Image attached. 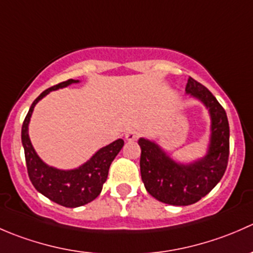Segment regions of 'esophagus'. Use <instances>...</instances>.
I'll list each match as a JSON object with an SVG mask.
<instances>
[{
	"mask_svg": "<svg viewBox=\"0 0 253 253\" xmlns=\"http://www.w3.org/2000/svg\"><path fill=\"white\" fill-rule=\"evenodd\" d=\"M125 137H126L127 141L129 142L136 141V139L139 137V132L136 131V129H128V131L126 132V134H125Z\"/></svg>",
	"mask_w": 253,
	"mask_h": 253,
	"instance_id": "1",
	"label": "esophagus"
}]
</instances>
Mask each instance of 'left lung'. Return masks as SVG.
I'll list each match as a JSON object with an SVG mask.
<instances>
[{"label": "left lung", "instance_id": "1", "mask_svg": "<svg viewBox=\"0 0 253 253\" xmlns=\"http://www.w3.org/2000/svg\"><path fill=\"white\" fill-rule=\"evenodd\" d=\"M186 93L202 101L211 115V143L205 158L191 164L176 163L157 143L139 138L141 175L145 190L171 206H190L208 195L221 180L229 159V122L215 96L193 78Z\"/></svg>", "mask_w": 253, "mask_h": 253}]
</instances>
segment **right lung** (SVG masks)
Instances as JSON below:
<instances>
[{
	"label": "right lung",
	"instance_id": "add662e5",
	"mask_svg": "<svg viewBox=\"0 0 253 253\" xmlns=\"http://www.w3.org/2000/svg\"><path fill=\"white\" fill-rule=\"evenodd\" d=\"M78 82L76 79H68L42 91L30 106L22 126V143L24 147L25 163L33 186L37 188L38 192L44 195L48 200L67 208L86 205L100 195L104 182L108 178L109 168L125 143L122 139L110 143L99 149L85 164L73 170H60L48 167L38 157L28 134V125L34 106L51 90L65 88Z\"/></svg>",
	"mask_w": 253,
	"mask_h": 253
}]
</instances>
